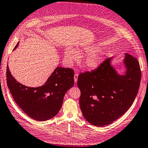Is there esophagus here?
<instances>
[{"instance_id": "34e87169", "label": "esophagus", "mask_w": 148, "mask_h": 148, "mask_svg": "<svg viewBox=\"0 0 148 148\" xmlns=\"http://www.w3.org/2000/svg\"><path fill=\"white\" fill-rule=\"evenodd\" d=\"M78 75L77 73H75L74 75V80H75V83H77L78 81Z\"/></svg>"}]
</instances>
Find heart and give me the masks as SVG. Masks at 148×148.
I'll return each mask as SVG.
<instances>
[{
  "label": "heart",
  "instance_id": "1",
  "mask_svg": "<svg viewBox=\"0 0 148 148\" xmlns=\"http://www.w3.org/2000/svg\"><path fill=\"white\" fill-rule=\"evenodd\" d=\"M97 48L93 46H84L79 48L77 50L70 47H66L64 49V57L69 63H72L74 61H77L79 56L84 55H88L82 62V66L88 70H95L102 64L103 61V54L97 51Z\"/></svg>",
  "mask_w": 148,
  "mask_h": 148
}]
</instances>
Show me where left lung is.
I'll return each instance as SVG.
<instances>
[{
  "label": "left lung",
  "mask_w": 148,
  "mask_h": 148,
  "mask_svg": "<svg viewBox=\"0 0 148 148\" xmlns=\"http://www.w3.org/2000/svg\"><path fill=\"white\" fill-rule=\"evenodd\" d=\"M109 58L92 71L79 75L80 107L92 125H109L124 114L134 102L139 90L141 71L139 61L127 53L123 60L125 73L119 74Z\"/></svg>",
  "instance_id": "left-lung-1"
}]
</instances>
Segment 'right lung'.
<instances>
[{
  "label": "right lung",
  "mask_w": 148,
  "mask_h": 148,
  "mask_svg": "<svg viewBox=\"0 0 148 148\" xmlns=\"http://www.w3.org/2000/svg\"><path fill=\"white\" fill-rule=\"evenodd\" d=\"M6 77L16 103L29 117L38 121L55 117L62 106L65 93L74 85V71L60 66H57L43 85L38 87H29L18 82L11 75L8 64Z\"/></svg>",
  "instance_id": "right-lung-1"
}]
</instances>
